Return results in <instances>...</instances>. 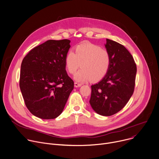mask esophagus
<instances>
[{
  "label": "esophagus",
  "mask_w": 159,
  "mask_h": 159,
  "mask_svg": "<svg viewBox=\"0 0 159 159\" xmlns=\"http://www.w3.org/2000/svg\"><path fill=\"white\" fill-rule=\"evenodd\" d=\"M81 85H82L81 84H79V83H77V82H75V83H74V86H75V87H80Z\"/></svg>",
  "instance_id": "esophagus-1"
}]
</instances>
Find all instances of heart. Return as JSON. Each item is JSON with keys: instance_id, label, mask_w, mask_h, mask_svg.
<instances>
[{"instance_id": "1", "label": "heart", "mask_w": 159, "mask_h": 159, "mask_svg": "<svg viewBox=\"0 0 159 159\" xmlns=\"http://www.w3.org/2000/svg\"><path fill=\"white\" fill-rule=\"evenodd\" d=\"M111 63V55L108 51L102 49L92 43H84L75 47V53L70 50L65 58V64L67 72L74 74V79L79 82H84L91 79L97 82L102 79L109 72Z\"/></svg>"}]
</instances>
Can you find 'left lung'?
<instances>
[{"label": "left lung", "mask_w": 159, "mask_h": 159, "mask_svg": "<svg viewBox=\"0 0 159 159\" xmlns=\"http://www.w3.org/2000/svg\"><path fill=\"white\" fill-rule=\"evenodd\" d=\"M105 47L111 58L110 69L101 81L91 85L89 102L98 114L109 116L121 110L132 96L137 65L123 45L106 39Z\"/></svg>", "instance_id": "left-lung-1"}]
</instances>
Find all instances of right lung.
I'll return each instance as SVG.
<instances>
[{
	"label": "right lung",
	"instance_id": "add662e5",
	"mask_svg": "<svg viewBox=\"0 0 159 159\" xmlns=\"http://www.w3.org/2000/svg\"><path fill=\"white\" fill-rule=\"evenodd\" d=\"M70 43L66 39L48 40L22 60L20 89L27 108L38 118H57L74 89V81L68 75L65 64Z\"/></svg>",
	"mask_w": 159,
	"mask_h": 159
}]
</instances>
